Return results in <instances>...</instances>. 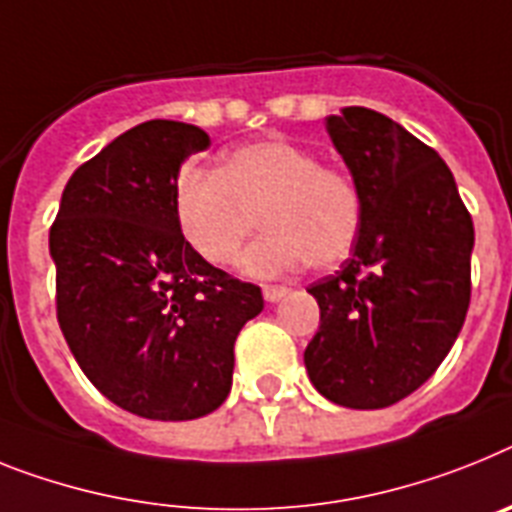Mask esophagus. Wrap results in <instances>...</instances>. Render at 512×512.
<instances>
[{"instance_id": "1", "label": "esophagus", "mask_w": 512, "mask_h": 512, "mask_svg": "<svg viewBox=\"0 0 512 512\" xmlns=\"http://www.w3.org/2000/svg\"><path fill=\"white\" fill-rule=\"evenodd\" d=\"M286 294H289V289H286V286H263L265 302H281Z\"/></svg>"}]
</instances>
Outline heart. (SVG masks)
Instances as JSON below:
<instances>
[{"mask_svg": "<svg viewBox=\"0 0 512 512\" xmlns=\"http://www.w3.org/2000/svg\"><path fill=\"white\" fill-rule=\"evenodd\" d=\"M174 213L184 239L210 265H231L255 231L242 268L252 276L330 268L349 257L362 229L359 184L346 171L322 166L286 140H257L229 150L221 169H182Z\"/></svg>", "mask_w": 512, "mask_h": 512, "instance_id": "obj_1", "label": "heart"}]
</instances>
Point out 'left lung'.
Here are the masks:
<instances>
[{"label":"left lung","mask_w":512,"mask_h":512,"mask_svg":"<svg viewBox=\"0 0 512 512\" xmlns=\"http://www.w3.org/2000/svg\"><path fill=\"white\" fill-rule=\"evenodd\" d=\"M364 203L354 252L309 286L320 330L309 380L346 409H385L435 375L471 302L474 221L448 163L364 106L328 117Z\"/></svg>","instance_id":"obj_1"}]
</instances>
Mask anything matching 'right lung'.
Listing matches in <instances>:
<instances>
[{
	"mask_svg": "<svg viewBox=\"0 0 512 512\" xmlns=\"http://www.w3.org/2000/svg\"><path fill=\"white\" fill-rule=\"evenodd\" d=\"M208 145L192 124H137L77 166L49 231L75 362L119 409L156 422L226 401L236 336L265 304L260 286L213 268L176 223L179 166Z\"/></svg>",
	"mask_w": 512,
	"mask_h": 512,
	"instance_id": "right-lung-1",
	"label": "right lung"
}]
</instances>
